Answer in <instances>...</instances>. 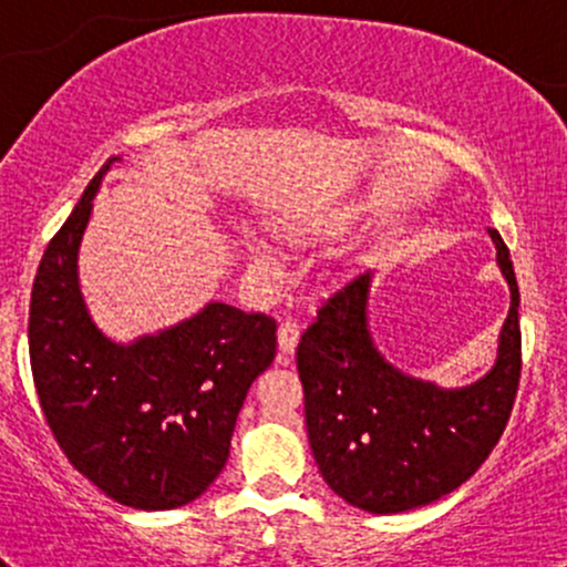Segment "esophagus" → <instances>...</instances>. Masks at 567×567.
<instances>
[{
    "label": "esophagus",
    "mask_w": 567,
    "mask_h": 567,
    "mask_svg": "<svg viewBox=\"0 0 567 567\" xmlns=\"http://www.w3.org/2000/svg\"><path fill=\"white\" fill-rule=\"evenodd\" d=\"M277 347H279V354H282V357H279V362H285L292 354V351H296V347H298V324L296 322H292V320L279 322Z\"/></svg>",
    "instance_id": "34e87169"
}]
</instances>
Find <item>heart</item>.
Segmentation results:
<instances>
[{"label": "heart", "instance_id": "b5f03b06", "mask_svg": "<svg viewBox=\"0 0 567 567\" xmlns=\"http://www.w3.org/2000/svg\"><path fill=\"white\" fill-rule=\"evenodd\" d=\"M245 250H247V261H250L252 269L258 271H269L275 269L277 264V250L266 243L264 237H258V234H247L245 237Z\"/></svg>", "mask_w": 567, "mask_h": 567}]
</instances>
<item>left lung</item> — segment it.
Segmentation results:
<instances>
[{
    "mask_svg": "<svg viewBox=\"0 0 567 567\" xmlns=\"http://www.w3.org/2000/svg\"><path fill=\"white\" fill-rule=\"evenodd\" d=\"M496 264L512 301L496 362L483 379L445 389L394 368L368 324L373 271L351 277L298 343L306 432L322 480L347 504L396 514L432 504L480 470L509 421L519 383V290L496 229Z\"/></svg>",
    "mask_w": 567,
    "mask_h": 567,
    "instance_id": "1",
    "label": "left lung"
}]
</instances>
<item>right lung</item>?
Instances as JSON below:
<instances>
[{
    "label": "right lung",
    "mask_w": 567,
    "mask_h": 567,
    "mask_svg": "<svg viewBox=\"0 0 567 567\" xmlns=\"http://www.w3.org/2000/svg\"><path fill=\"white\" fill-rule=\"evenodd\" d=\"M112 157L44 250L29 309L34 386L58 445L109 498L159 512L199 498L226 466L250 383L277 324L220 301L178 324L114 341L80 290V245Z\"/></svg>",
    "instance_id": "add662e5"
}]
</instances>
